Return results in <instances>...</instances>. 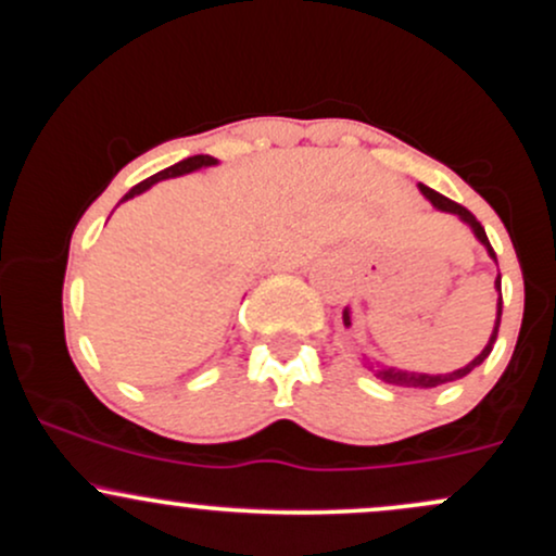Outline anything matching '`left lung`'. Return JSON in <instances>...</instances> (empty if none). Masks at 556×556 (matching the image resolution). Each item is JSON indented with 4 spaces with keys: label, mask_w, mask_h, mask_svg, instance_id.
I'll use <instances>...</instances> for the list:
<instances>
[{
    "label": "left lung",
    "mask_w": 556,
    "mask_h": 556,
    "mask_svg": "<svg viewBox=\"0 0 556 556\" xmlns=\"http://www.w3.org/2000/svg\"><path fill=\"white\" fill-rule=\"evenodd\" d=\"M418 190H420V193H424V198H426V201L431 203L433 208H439V212H444V214H455L457 219L463 222V225H468V227H470V232L476 235V240L481 242L483 248H486L489 258L494 261V264H496V253H494V248H491V242H489V238H486V229L481 227V222H478L476 216L468 212V208L460 206V203L450 201V198H444L442 193H437V190H431L429 185H424V182H418ZM494 290H496V295H500V298H496V318H494V329H491V337H489L486 348H483L481 353H478L476 358L468 363V366L457 368V371H450V374H420V371H405V368L384 366V363H381V361L368 358L366 353H361V358L366 361L368 371H374L376 379H381V381H384V384H394V387L431 389V387H442V384H450V381L463 379V376H468L470 371H473V368H478V366H481L483 361L489 358V353H491V350H494L496 334H500V321H502V274H496V279H494ZM342 324H344V329H353V308H350V305H344V311H342Z\"/></svg>",
    "instance_id": "1"
}]
</instances>
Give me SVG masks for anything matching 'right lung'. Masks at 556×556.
<instances>
[{
  "mask_svg": "<svg viewBox=\"0 0 556 556\" xmlns=\"http://www.w3.org/2000/svg\"><path fill=\"white\" fill-rule=\"evenodd\" d=\"M216 164H219V159H214V156H208V154H198V156H188V159H182V162H177V164H172V167H167V169L156 172V175H151L149 180L138 182L136 188H130V190H127V193L123 195V201H119V203L130 201V198H136V195H140V193H146V190H149V188H154L156 182H162V180H172V177H182V175H190V172H198V169L216 167Z\"/></svg>",
  "mask_w": 556,
  "mask_h": 556,
  "instance_id": "obj_1",
  "label": "right lung"
}]
</instances>
